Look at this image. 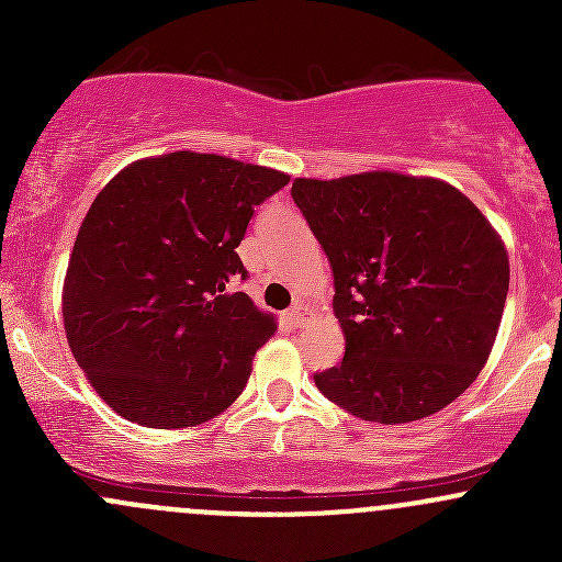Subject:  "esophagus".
<instances>
[{
	"instance_id": "1",
	"label": "esophagus",
	"mask_w": 562,
	"mask_h": 562,
	"mask_svg": "<svg viewBox=\"0 0 562 562\" xmlns=\"http://www.w3.org/2000/svg\"><path fill=\"white\" fill-rule=\"evenodd\" d=\"M285 317H288V323H291L293 328H302L304 323H307V317H304V313H302V307H291L285 313Z\"/></svg>"
}]
</instances>
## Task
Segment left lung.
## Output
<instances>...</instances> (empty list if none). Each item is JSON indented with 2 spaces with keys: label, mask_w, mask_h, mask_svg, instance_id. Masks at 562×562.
I'll return each instance as SVG.
<instances>
[{
  "label": "left lung",
  "mask_w": 562,
  "mask_h": 562,
  "mask_svg": "<svg viewBox=\"0 0 562 562\" xmlns=\"http://www.w3.org/2000/svg\"><path fill=\"white\" fill-rule=\"evenodd\" d=\"M334 274L345 359L315 372L334 405L407 424L443 411L490 359L508 255L490 220L438 179L372 171L291 187Z\"/></svg>",
  "instance_id": "left-lung-1"
}]
</instances>
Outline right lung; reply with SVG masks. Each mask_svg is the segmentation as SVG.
Instances as JSON below:
<instances>
[{
	"instance_id": "obj_1",
	"label": "right lung",
	"mask_w": 562,
	"mask_h": 562,
	"mask_svg": "<svg viewBox=\"0 0 562 562\" xmlns=\"http://www.w3.org/2000/svg\"><path fill=\"white\" fill-rule=\"evenodd\" d=\"M288 176L220 155L138 160L100 190L67 263V342L94 391L127 422L195 427L247 386L274 317L247 293L236 247L255 206Z\"/></svg>"
}]
</instances>
